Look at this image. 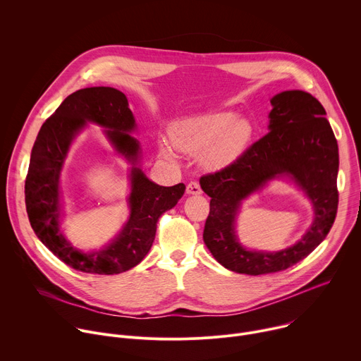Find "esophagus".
Here are the masks:
<instances>
[{
	"mask_svg": "<svg viewBox=\"0 0 361 361\" xmlns=\"http://www.w3.org/2000/svg\"><path fill=\"white\" fill-rule=\"evenodd\" d=\"M187 194H192V195H197V194H201V187L197 181H191L187 184Z\"/></svg>",
	"mask_w": 361,
	"mask_h": 361,
	"instance_id": "34e87169",
	"label": "esophagus"
}]
</instances>
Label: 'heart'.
I'll return each mask as SVG.
<instances>
[{"label": "heart", "instance_id": "obj_1", "mask_svg": "<svg viewBox=\"0 0 361 361\" xmlns=\"http://www.w3.org/2000/svg\"><path fill=\"white\" fill-rule=\"evenodd\" d=\"M252 130L248 121L237 120L227 111L191 117L173 126V144L190 154L201 152V163L212 170H221L235 163L245 151ZM173 144L161 138L164 156L173 157Z\"/></svg>", "mask_w": 361, "mask_h": 361}]
</instances>
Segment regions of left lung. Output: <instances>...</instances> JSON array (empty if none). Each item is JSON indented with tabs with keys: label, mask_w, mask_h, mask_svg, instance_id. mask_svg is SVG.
<instances>
[{
	"label": "left lung",
	"mask_w": 361,
	"mask_h": 361,
	"mask_svg": "<svg viewBox=\"0 0 361 361\" xmlns=\"http://www.w3.org/2000/svg\"><path fill=\"white\" fill-rule=\"evenodd\" d=\"M269 133L231 166L200 178L212 197L202 238L226 269L248 276L283 271L310 254L329 234L338 205V145L320 101L301 90L271 98ZM288 175L311 198L315 221L294 245L276 253L252 252L238 243L233 223L240 201L270 179Z\"/></svg>",
	"instance_id": "left-lung-1"
}]
</instances>
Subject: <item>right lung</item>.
<instances>
[{
	"mask_svg": "<svg viewBox=\"0 0 361 361\" xmlns=\"http://www.w3.org/2000/svg\"><path fill=\"white\" fill-rule=\"evenodd\" d=\"M87 122L106 126L115 147L133 164L129 197L130 219L107 247L82 253L59 231V174L73 137ZM135 120L127 97L111 87H90L70 94L42 124L34 142L25 178V207L30 224L41 243L77 271L120 274L135 267L149 251L157 221L183 197V183L163 187L135 167L140 144L130 135Z\"/></svg>",
	"mask_w": 361,
	"mask_h": 361,
	"instance_id": "right-lung-1",
	"label": "right lung"
}]
</instances>
